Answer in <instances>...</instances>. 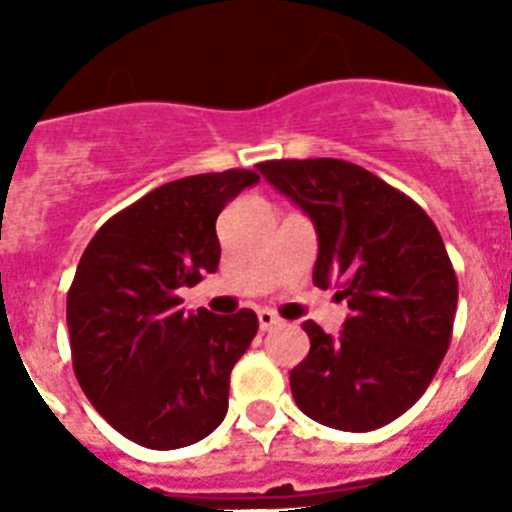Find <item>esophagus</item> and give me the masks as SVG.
Segmentation results:
<instances>
[{"label":"esophagus","mask_w":512,"mask_h":512,"mask_svg":"<svg viewBox=\"0 0 512 512\" xmlns=\"http://www.w3.org/2000/svg\"><path fill=\"white\" fill-rule=\"evenodd\" d=\"M257 321H260V329H263V332H268V329L279 327L281 324L279 316L273 311H268V308H260V311H257Z\"/></svg>","instance_id":"34e87169"}]
</instances>
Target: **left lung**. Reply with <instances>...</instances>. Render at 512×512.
<instances>
[{
    "instance_id": "left-lung-1",
    "label": "left lung",
    "mask_w": 512,
    "mask_h": 512,
    "mask_svg": "<svg viewBox=\"0 0 512 512\" xmlns=\"http://www.w3.org/2000/svg\"><path fill=\"white\" fill-rule=\"evenodd\" d=\"M260 175L311 217L313 284L337 287L350 316L340 335L305 321L311 350L289 372L297 406L327 428H382L425 393L444 361L457 276L425 209L358 164L276 159Z\"/></svg>"
}]
</instances>
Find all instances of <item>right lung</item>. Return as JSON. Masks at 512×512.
Segmentation results:
<instances>
[{
  "label": "right lung",
  "mask_w": 512,
  "mask_h": 512,
  "mask_svg": "<svg viewBox=\"0 0 512 512\" xmlns=\"http://www.w3.org/2000/svg\"><path fill=\"white\" fill-rule=\"evenodd\" d=\"M257 180L225 170L159 185L100 225L76 265L66 300L74 374L103 420L135 444H196L228 412L255 311L185 313L177 289L217 271V215Z\"/></svg>",
  "instance_id": "add662e5"
}]
</instances>
